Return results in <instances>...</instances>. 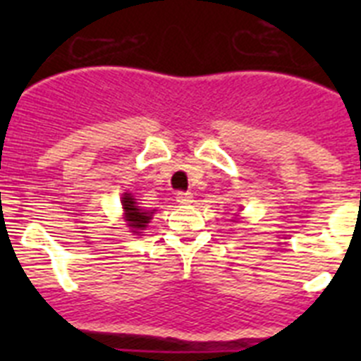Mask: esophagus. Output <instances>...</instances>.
<instances>
[{"label":"esophagus","mask_w":361,"mask_h":361,"mask_svg":"<svg viewBox=\"0 0 361 361\" xmlns=\"http://www.w3.org/2000/svg\"><path fill=\"white\" fill-rule=\"evenodd\" d=\"M177 202L178 204H191L193 202V195H191L190 191H178Z\"/></svg>","instance_id":"obj_1"}]
</instances>
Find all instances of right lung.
Returning <instances> with one entry per match:
<instances>
[{"mask_svg": "<svg viewBox=\"0 0 361 361\" xmlns=\"http://www.w3.org/2000/svg\"><path fill=\"white\" fill-rule=\"evenodd\" d=\"M123 209H124V216L123 219L126 220V226L132 229V233L139 235L142 233V229H146L148 222L152 220V215L155 213V209L152 212H146L142 209L139 204H137V199H133L132 193H123Z\"/></svg>", "mask_w": 361, "mask_h": 361, "instance_id": "obj_1", "label": "right lung"}]
</instances>
